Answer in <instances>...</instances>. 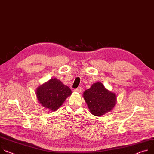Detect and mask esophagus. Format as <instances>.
<instances>
[{
	"label": "esophagus",
	"mask_w": 154,
	"mask_h": 154,
	"mask_svg": "<svg viewBox=\"0 0 154 154\" xmlns=\"http://www.w3.org/2000/svg\"><path fill=\"white\" fill-rule=\"evenodd\" d=\"M75 92H77V93H80L81 91H82V88H81V87H78L77 88H76V89H75L74 90Z\"/></svg>",
	"instance_id": "obj_1"
}]
</instances>
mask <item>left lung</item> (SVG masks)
Wrapping results in <instances>:
<instances>
[{
  "instance_id": "left-lung-1",
  "label": "left lung",
  "mask_w": 154,
  "mask_h": 154,
  "mask_svg": "<svg viewBox=\"0 0 154 154\" xmlns=\"http://www.w3.org/2000/svg\"><path fill=\"white\" fill-rule=\"evenodd\" d=\"M89 111L96 116H102L113 109L117 103V95L105 88L101 82L93 83L83 93Z\"/></svg>"
}]
</instances>
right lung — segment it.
Masks as SVG:
<instances>
[{"mask_svg":"<svg viewBox=\"0 0 154 154\" xmlns=\"http://www.w3.org/2000/svg\"><path fill=\"white\" fill-rule=\"evenodd\" d=\"M38 103L50 111H56L63 104L72 91L60 80L54 78L45 82L36 89Z\"/></svg>","mask_w":154,"mask_h":154,"instance_id":"right-lung-1","label":"right lung"}]
</instances>
